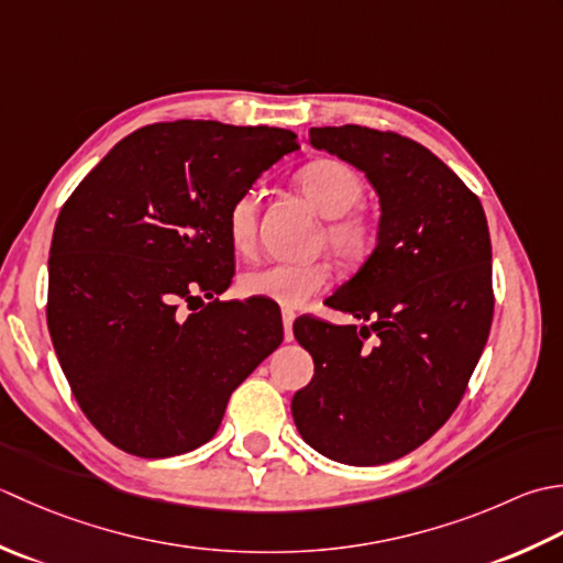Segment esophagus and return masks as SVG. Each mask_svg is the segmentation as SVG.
<instances>
[{
  "instance_id": "1",
  "label": "esophagus",
  "mask_w": 563,
  "mask_h": 563,
  "mask_svg": "<svg viewBox=\"0 0 563 563\" xmlns=\"http://www.w3.org/2000/svg\"><path fill=\"white\" fill-rule=\"evenodd\" d=\"M282 320H284V340L291 342L294 340V320H296V313L291 311V308H284L282 311Z\"/></svg>"
}]
</instances>
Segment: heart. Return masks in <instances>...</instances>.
I'll return each mask as SVG.
<instances>
[{"instance_id": "1", "label": "heart", "mask_w": 563, "mask_h": 563, "mask_svg": "<svg viewBox=\"0 0 563 563\" xmlns=\"http://www.w3.org/2000/svg\"><path fill=\"white\" fill-rule=\"evenodd\" d=\"M294 187L316 213L328 218L323 225V243L345 265H362L378 243L376 218L360 209L364 197V179L360 172L335 157H318L306 163L294 175ZM260 201L257 191L247 189L231 201L225 211L228 243L240 255H247L257 243ZM332 277L328 262H274L240 277L245 296L267 298L286 308L306 303L308 298L325 289Z\"/></svg>"}]
</instances>
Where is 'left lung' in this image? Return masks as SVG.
Returning a JSON list of instances; mask_svg holds the SVG:
<instances>
[{"label": "left lung", "mask_w": 563, "mask_h": 563, "mask_svg": "<svg viewBox=\"0 0 563 563\" xmlns=\"http://www.w3.org/2000/svg\"><path fill=\"white\" fill-rule=\"evenodd\" d=\"M308 137L364 172L382 221L369 260L325 301L369 323H294L316 364L311 384L291 400L294 422L332 462L386 464L450 420L486 347V213L438 155L406 135L350 123L311 129Z\"/></svg>", "instance_id": "left-lung-1"}]
</instances>
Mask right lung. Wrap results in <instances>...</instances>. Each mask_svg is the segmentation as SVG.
<instances>
[{"mask_svg":"<svg viewBox=\"0 0 563 563\" xmlns=\"http://www.w3.org/2000/svg\"><path fill=\"white\" fill-rule=\"evenodd\" d=\"M294 151L296 135L269 125L153 123L65 201L48 330L79 408L119 450L163 459L209 442L228 398L282 345L274 316L216 296L235 269L228 206Z\"/></svg>","mask_w":563,"mask_h":563,"instance_id":"add662e5","label":"right lung"}]
</instances>
